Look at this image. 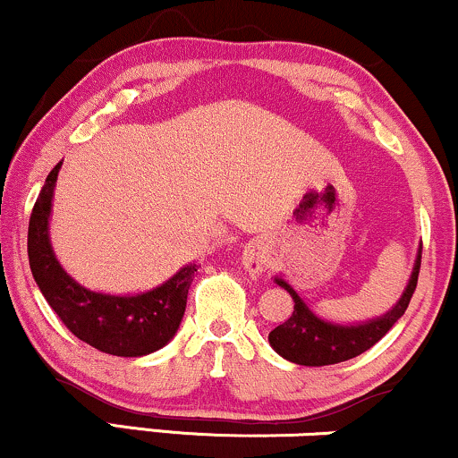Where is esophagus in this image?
<instances>
[{
    "instance_id": "1",
    "label": "esophagus",
    "mask_w": 458,
    "mask_h": 458,
    "mask_svg": "<svg viewBox=\"0 0 458 458\" xmlns=\"http://www.w3.org/2000/svg\"><path fill=\"white\" fill-rule=\"evenodd\" d=\"M267 261H269L267 248L259 244V242L248 244L244 248V252H242V267H244L250 276L263 274L265 267H267Z\"/></svg>"
}]
</instances>
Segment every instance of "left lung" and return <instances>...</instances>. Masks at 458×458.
Wrapping results in <instances>:
<instances>
[{"label":"left lung","mask_w":458,"mask_h":458,"mask_svg":"<svg viewBox=\"0 0 458 458\" xmlns=\"http://www.w3.org/2000/svg\"><path fill=\"white\" fill-rule=\"evenodd\" d=\"M420 252L422 244L416 252L414 267H411L410 280L405 284V291L399 297V301L388 310L386 314L377 318L363 320V323H333L323 316H318L312 308L303 301V297L293 289L282 276H276L274 282L282 286L295 301L293 314L289 320L276 327L269 333V344L282 359L291 360L295 365L306 367H323L335 365L342 360L359 357L360 352L369 350L376 342H380L386 335L388 329L397 323L408 310V303L414 295L416 282H419L420 269Z\"/></svg>","instance_id":"left-lung-1"}]
</instances>
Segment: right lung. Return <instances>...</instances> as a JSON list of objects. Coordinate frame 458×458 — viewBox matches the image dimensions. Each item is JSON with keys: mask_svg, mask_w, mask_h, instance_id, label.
Wrapping results in <instances>:
<instances>
[{"mask_svg": "<svg viewBox=\"0 0 458 458\" xmlns=\"http://www.w3.org/2000/svg\"><path fill=\"white\" fill-rule=\"evenodd\" d=\"M61 163L47 176L30 218L27 252L36 284L67 329L89 346L129 359L157 352L180 329L199 265H184L163 284L135 295L93 291L72 278L55 255L48 229Z\"/></svg>", "mask_w": 458, "mask_h": 458, "instance_id": "add662e5", "label": "right lung"}]
</instances>
